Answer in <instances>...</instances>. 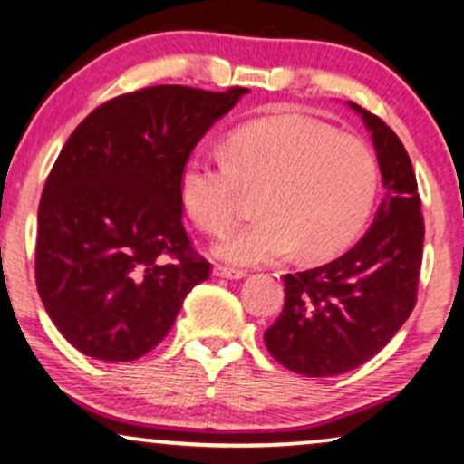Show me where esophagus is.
<instances>
[{"label": "esophagus", "mask_w": 464, "mask_h": 464, "mask_svg": "<svg viewBox=\"0 0 464 464\" xmlns=\"http://www.w3.org/2000/svg\"><path fill=\"white\" fill-rule=\"evenodd\" d=\"M212 275L218 276V278H229V281H239V278H246V272L244 270H235L229 266H220L217 264L215 268H212Z\"/></svg>", "instance_id": "34e87169"}]
</instances>
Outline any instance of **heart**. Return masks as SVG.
Listing matches in <instances>:
<instances>
[{
    "label": "heart",
    "instance_id": "heart-1",
    "mask_svg": "<svg viewBox=\"0 0 464 464\" xmlns=\"http://www.w3.org/2000/svg\"><path fill=\"white\" fill-rule=\"evenodd\" d=\"M241 189H260V218L215 246L237 266L275 264L295 252L326 258L362 231L378 192L372 150L353 136L305 117H266L233 130L220 159L194 154L179 173V200L198 229L223 233Z\"/></svg>",
    "mask_w": 464,
    "mask_h": 464
}]
</instances>
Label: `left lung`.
<instances>
[{
  "label": "left lung",
  "mask_w": 464,
  "mask_h": 464,
  "mask_svg": "<svg viewBox=\"0 0 464 464\" xmlns=\"http://www.w3.org/2000/svg\"><path fill=\"white\" fill-rule=\"evenodd\" d=\"M347 105L372 134L386 192L347 254L283 278L285 307L264 343L278 363L307 378L347 373L386 347L413 312L423 258L421 198L409 154L380 117Z\"/></svg>",
  "instance_id": "obj_1"
}]
</instances>
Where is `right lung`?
<instances>
[{"label":"right lung","mask_w":464,"mask_h":464,"mask_svg":"<svg viewBox=\"0 0 464 464\" xmlns=\"http://www.w3.org/2000/svg\"><path fill=\"white\" fill-rule=\"evenodd\" d=\"M247 92L142 88L102 102L68 138L41 196L34 272L49 318L80 353L146 355L208 278L181 223L179 173Z\"/></svg>","instance_id":"right-lung-1"}]
</instances>
